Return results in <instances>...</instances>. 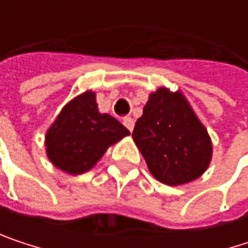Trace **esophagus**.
Listing matches in <instances>:
<instances>
[{
	"label": "esophagus",
	"mask_w": 248,
	"mask_h": 248,
	"mask_svg": "<svg viewBox=\"0 0 248 248\" xmlns=\"http://www.w3.org/2000/svg\"><path fill=\"white\" fill-rule=\"evenodd\" d=\"M124 124L132 132L133 130V126H135V122H133V119L130 116H126V118H124Z\"/></svg>",
	"instance_id": "1"
}]
</instances>
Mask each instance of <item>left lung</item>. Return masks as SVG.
Listing matches in <instances>:
<instances>
[{
	"mask_svg": "<svg viewBox=\"0 0 248 248\" xmlns=\"http://www.w3.org/2000/svg\"><path fill=\"white\" fill-rule=\"evenodd\" d=\"M132 136L151 173L162 184L191 182L210 165L211 139L181 92L161 87L152 93Z\"/></svg>",
	"mask_w": 248,
	"mask_h": 248,
	"instance_id": "obj_1",
	"label": "left lung"
}]
</instances>
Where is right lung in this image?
<instances>
[{"label": "right lung", "mask_w": 248, "mask_h": 248, "mask_svg": "<svg viewBox=\"0 0 248 248\" xmlns=\"http://www.w3.org/2000/svg\"><path fill=\"white\" fill-rule=\"evenodd\" d=\"M129 135L124 124L108 113H99L96 94L84 92L67 103L46 135L48 159L72 175L96 165L106 149Z\"/></svg>", "instance_id": "obj_1"}]
</instances>
